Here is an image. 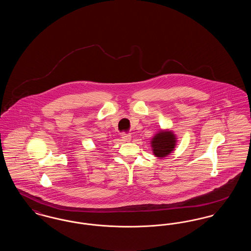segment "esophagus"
<instances>
[{
    "instance_id": "esophagus-1",
    "label": "esophagus",
    "mask_w": 251,
    "mask_h": 251,
    "mask_svg": "<svg viewBox=\"0 0 251 251\" xmlns=\"http://www.w3.org/2000/svg\"><path fill=\"white\" fill-rule=\"evenodd\" d=\"M121 138H122V141H124V142H130L131 139V135L129 133H122Z\"/></svg>"
}]
</instances>
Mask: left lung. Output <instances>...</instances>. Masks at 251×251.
<instances>
[{
	"instance_id": "1",
	"label": "left lung",
	"mask_w": 251,
	"mask_h": 251,
	"mask_svg": "<svg viewBox=\"0 0 251 251\" xmlns=\"http://www.w3.org/2000/svg\"><path fill=\"white\" fill-rule=\"evenodd\" d=\"M177 137L174 132L169 130H161L151 139V144L153 154L159 158L169 155L175 149Z\"/></svg>"
}]
</instances>
